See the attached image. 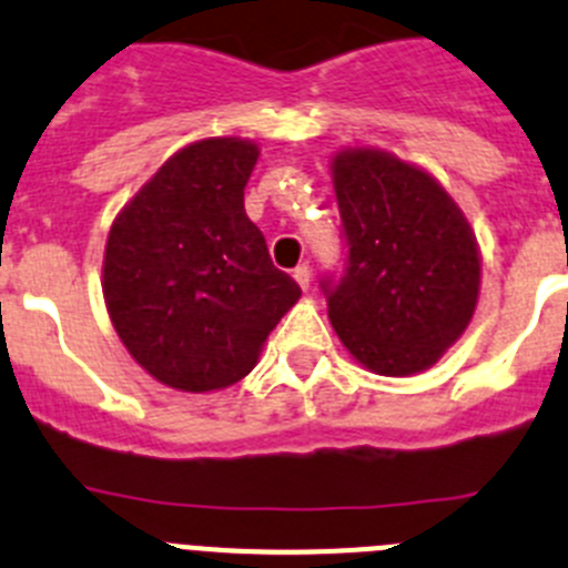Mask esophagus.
<instances>
[{"mask_svg":"<svg viewBox=\"0 0 568 568\" xmlns=\"http://www.w3.org/2000/svg\"><path fill=\"white\" fill-rule=\"evenodd\" d=\"M294 280L300 283V288L308 291L311 288V265L308 263H300L294 268Z\"/></svg>","mask_w":568,"mask_h":568,"instance_id":"esophagus-1","label":"esophagus"}]
</instances>
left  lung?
<instances>
[{
	"mask_svg": "<svg viewBox=\"0 0 568 568\" xmlns=\"http://www.w3.org/2000/svg\"><path fill=\"white\" fill-rule=\"evenodd\" d=\"M345 272L322 277L342 345L382 376L436 365L473 320L478 243L442 183L390 152L334 158Z\"/></svg>",
	"mask_w": 568,
	"mask_h": 568,
	"instance_id": "obj_1",
	"label": "left lung"
}]
</instances>
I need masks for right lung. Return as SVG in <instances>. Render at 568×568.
<instances>
[{"label":"right lung","instance_id":"obj_1","mask_svg":"<svg viewBox=\"0 0 568 568\" xmlns=\"http://www.w3.org/2000/svg\"><path fill=\"white\" fill-rule=\"evenodd\" d=\"M257 144L206 138L163 163L115 217L104 300L132 359L163 385L221 390L246 376L300 285L274 268L243 206Z\"/></svg>","mask_w":568,"mask_h":568}]
</instances>
